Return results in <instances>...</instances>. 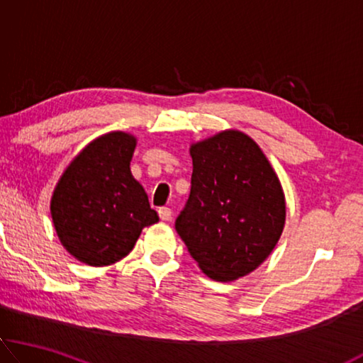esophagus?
Returning a JSON list of instances; mask_svg holds the SVG:
<instances>
[{"mask_svg":"<svg viewBox=\"0 0 363 363\" xmlns=\"http://www.w3.org/2000/svg\"><path fill=\"white\" fill-rule=\"evenodd\" d=\"M157 213H159V217L162 220H170L172 219V209L170 208H165V206H164V208H159Z\"/></svg>","mask_w":363,"mask_h":363,"instance_id":"34e87169","label":"esophagus"}]
</instances>
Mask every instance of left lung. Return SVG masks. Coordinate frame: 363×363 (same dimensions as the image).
<instances>
[{
	"label": "left lung",
	"instance_id": "obj_1",
	"mask_svg": "<svg viewBox=\"0 0 363 363\" xmlns=\"http://www.w3.org/2000/svg\"><path fill=\"white\" fill-rule=\"evenodd\" d=\"M191 189L175 219L204 274L233 281L269 256L286 220L276 172L252 138L224 131L191 146Z\"/></svg>",
	"mask_w": 363,
	"mask_h": 363
}]
</instances>
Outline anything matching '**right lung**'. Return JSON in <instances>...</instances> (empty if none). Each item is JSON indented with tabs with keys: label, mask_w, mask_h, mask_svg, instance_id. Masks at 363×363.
I'll return each mask as SVG.
<instances>
[{
	"label": "right lung",
	"mask_w": 363,
	"mask_h": 363,
	"mask_svg": "<svg viewBox=\"0 0 363 363\" xmlns=\"http://www.w3.org/2000/svg\"><path fill=\"white\" fill-rule=\"evenodd\" d=\"M136 139L126 133L97 138L72 160L52 198L53 224L63 247L89 266H107L131 252L159 216L130 162Z\"/></svg>",
	"instance_id": "add662e5"
}]
</instances>
